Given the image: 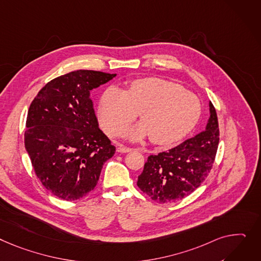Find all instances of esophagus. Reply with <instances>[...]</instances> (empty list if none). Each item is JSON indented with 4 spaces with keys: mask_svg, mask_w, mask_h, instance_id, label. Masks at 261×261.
<instances>
[{
    "mask_svg": "<svg viewBox=\"0 0 261 261\" xmlns=\"http://www.w3.org/2000/svg\"><path fill=\"white\" fill-rule=\"evenodd\" d=\"M132 150L133 149L128 148L124 145H118V147H117V152H119V153H128V152H131Z\"/></svg>",
    "mask_w": 261,
    "mask_h": 261,
    "instance_id": "1",
    "label": "esophagus"
}]
</instances>
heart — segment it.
Masks as SVG:
<instances>
[{"mask_svg": "<svg viewBox=\"0 0 261 261\" xmlns=\"http://www.w3.org/2000/svg\"><path fill=\"white\" fill-rule=\"evenodd\" d=\"M201 111L200 101L178 84L158 77L133 81L127 91L111 86L98 103L101 126L110 135H120L140 112L143 124L127 131L133 141L149 135L154 144L175 142L193 129Z\"/></svg>", "mask_w": 261, "mask_h": 261, "instance_id": "1", "label": "heart"}]
</instances>
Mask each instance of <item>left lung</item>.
Listing matches in <instances>:
<instances>
[{"label": "left lung", "instance_id": "obj_1", "mask_svg": "<svg viewBox=\"0 0 261 261\" xmlns=\"http://www.w3.org/2000/svg\"><path fill=\"white\" fill-rule=\"evenodd\" d=\"M205 130L180 145L150 155L137 186L152 200L169 203L190 195L203 182L213 167L219 143L216 110L210 101Z\"/></svg>", "mask_w": 261, "mask_h": 261}]
</instances>
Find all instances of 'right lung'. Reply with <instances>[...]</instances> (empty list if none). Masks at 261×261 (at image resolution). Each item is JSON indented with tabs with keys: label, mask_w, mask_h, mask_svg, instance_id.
<instances>
[{
	"label": "right lung",
	"mask_w": 261,
	"mask_h": 261,
	"mask_svg": "<svg viewBox=\"0 0 261 261\" xmlns=\"http://www.w3.org/2000/svg\"><path fill=\"white\" fill-rule=\"evenodd\" d=\"M116 74L77 70L47 83L28 110L25 148L36 175L57 197L76 200L95 188L115 147L98 128L90 91Z\"/></svg>",
	"instance_id": "obj_1"
}]
</instances>
